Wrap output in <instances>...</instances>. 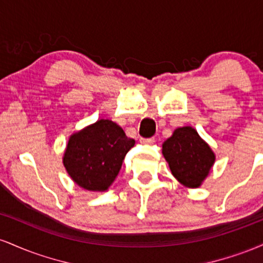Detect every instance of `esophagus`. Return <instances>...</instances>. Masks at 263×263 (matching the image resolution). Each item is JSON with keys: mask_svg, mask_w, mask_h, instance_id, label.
I'll return each mask as SVG.
<instances>
[{"mask_svg": "<svg viewBox=\"0 0 263 263\" xmlns=\"http://www.w3.org/2000/svg\"><path fill=\"white\" fill-rule=\"evenodd\" d=\"M153 142H155V137L141 138V143H143V144H152Z\"/></svg>", "mask_w": 263, "mask_h": 263, "instance_id": "34e87169", "label": "esophagus"}]
</instances>
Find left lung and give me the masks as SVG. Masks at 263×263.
<instances>
[{"instance_id": "left-lung-1", "label": "left lung", "mask_w": 263, "mask_h": 263, "mask_svg": "<svg viewBox=\"0 0 263 263\" xmlns=\"http://www.w3.org/2000/svg\"><path fill=\"white\" fill-rule=\"evenodd\" d=\"M163 156L178 182L198 188L213 167L215 156L193 127H179L163 143Z\"/></svg>"}]
</instances>
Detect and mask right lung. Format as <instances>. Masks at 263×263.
Returning <instances> with one entry per match:
<instances>
[{
	"label": "right lung",
	"instance_id": "1",
	"mask_svg": "<svg viewBox=\"0 0 263 263\" xmlns=\"http://www.w3.org/2000/svg\"><path fill=\"white\" fill-rule=\"evenodd\" d=\"M135 146L119 125L100 120L69 138L64 153L66 172L78 185L104 192L121 170L126 153Z\"/></svg>",
	"mask_w": 263,
	"mask_h": 263
}]
</instances>
